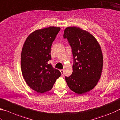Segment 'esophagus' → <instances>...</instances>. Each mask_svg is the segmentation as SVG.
Masks as SVG:
<instances>
[{"mask_svg":"<svg viewBox=\"0 0 120 120\" xmlns=\"http://www.w3.org/2000/svg\"><path fill=\"white\" fill-rule=\"evenodd\" d=\"M60 71L61 72V73L62 75H64V71H63V70H60Z\"/></svg>","mask_w":120,"mask_h":120,"instance_id":"obj_1","label":"esophagus"}]
</instances>
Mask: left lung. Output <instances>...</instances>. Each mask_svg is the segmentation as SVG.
Instances as JSON below:
<instances>
[{
    "mask_svg": "<svg viewBox=\"0 0 120 120\" xmlns=\"http://www.w3.org/2000/svg\"><path fill=\"white\" fill-rule=\"evenodd\" d=\"M63 38L68 39L73 57L72 74L65 76V81L70 90L83 94L94 88L100 79L103 66L101 49L92 35L79 27H67Z\"/></svg>",
    "mask_w": 120,
    "mask_h": 120,
    "instance_id": "obj_1",
    "label": "left lung"
}]
</instances>
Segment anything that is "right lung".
I'll use <instances>...</instances> for the list:
<instances>
[{
  "mask_svg": "<svg viewBox=\"0 0 120 120\" xmlns=\"http://www.w3.org/2000/svg\"><path fill=\"white\" fill-rule=\"evenodd\" d=\"M60 29L52 26L35 30L23 45L21 57L23 76L30 87L38 93L50 90L61 75L48 63L51 60V46Z\"/></svg>",
  "mask_w": 120,
  "mask_h": 120,
  "instance_id": "right-lung-1",
  "label": "right lung"
}]
</instances>
